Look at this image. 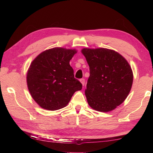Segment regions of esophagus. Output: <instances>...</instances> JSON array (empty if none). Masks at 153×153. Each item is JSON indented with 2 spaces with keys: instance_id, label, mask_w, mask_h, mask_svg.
I'll return each instance as SVG.
<instances>
[{
  "instance_id": "1",
  "label": "esophagus",
  "mask_w": 153,
  "mask_h": 153,
  "mask_svg": "<svg viewBox=\"0 0 153 153\" xmlns=\"http://www.w3.org/2000/svg\"><path fill=\"white\" fill-rule=\"evenodd\" d=\"M79 82H81V84H82V86H84V84H85V79H79Z\"/></svg>"
}]
</instances>
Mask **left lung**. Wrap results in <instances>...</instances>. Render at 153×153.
Wrapping results in <instances>:
<instances>
[{
	"label": "left lung",
	"mask_w": 153,
	"mask_h": 153,
	"mask_svg": "<svg viewBox=\"0 0 153 153\" xmlns=\"http://www.w3.org/2000/svg\"><path fill=\"white\" fill-rule=\"evenodd\" d=\"M90 67L85 95L90 107L108 112L120 106L130 92L133 72L120 53L105 48L82 50Z\"/></svg>",
	"instance_id": "1"
}]
</instances>
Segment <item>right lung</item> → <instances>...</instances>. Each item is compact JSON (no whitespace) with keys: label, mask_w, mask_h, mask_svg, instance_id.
<instances>
[{"label":"right lung","mask_w":153,"mask_h":153,"mask_svg":"<svg viewBox=\"0 0 153 153\" xmlns=\"http://www.w3.org/2000/svg\"><path fill=\"white\" fill-rule=\"evenodd\" d=\"M76 49L55 47L39 54L27 72V85L31 96L41 108L56 111L66 107L75 92L82 85L74 77L69 61Z\"/></svg>","instance_id":"obj_1"}]
</instances>
